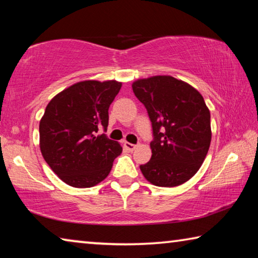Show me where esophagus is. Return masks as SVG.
<instances>
[{"instance_id": "1", "label": "esophagus", "mask_w": 258, "mask_h": 258, "mask_svg": "<svg viewBox=\"0 0 258 258\" xmlns=\"http://www.w3.org/2000/svg\"><path fill=\"white\" fill-rule=\"evenodd\" d=\"M124 147L126 150H128L129 152H133L135 149H136V145L135 144H132V143H124Z\"/></svg>"}]
</instances>
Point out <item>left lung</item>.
<instances>
[{"label": "left lung", "instance_id": "obj_1", "mask_svg": "<svg viewBox=\"0 0 258 258\" xmlns=\"http://www.w3.org/2000/svg\"><path fill=\"white\" fill-rule=\"evenodd\" d=\"M152 124V157L139 168L145 178L172 187L197 174L208 153L212 130L204 97L172 77H153L133 83Z\"/></svg>", "mask_w": 258, "mask_h": 258}]
</instances>
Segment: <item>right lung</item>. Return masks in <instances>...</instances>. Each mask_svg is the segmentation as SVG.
<instances>
[{"mask_svg": "<svg viewBox=\"0 0 258 258\" xmlns=\"http://www.w3.org/2000/svg\"><path fill=\"white\" fill-rule=\"evenodd\" d=\"M116 81H83L54 96L40 121V147L49 167L73 187L95 186L106 178L122 147L106 134Z\"/></svg>", "mask_w": 258, "mask_h": 258, "instance_id": "right-lung-1", "label": "right lung"}]
</instances>
